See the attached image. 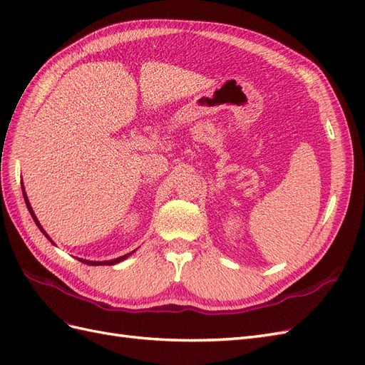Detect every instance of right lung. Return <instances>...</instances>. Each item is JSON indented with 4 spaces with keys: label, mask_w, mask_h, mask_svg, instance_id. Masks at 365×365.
<instances>
[{
    "label": "right lung",
    "mask_w": 365,
    "mask_h": 365,
    "mask_svg": "<svg viewBox=\"0 0 365 365\" xmlns=\"http://www.w3.org/2000/svg\"><path fill=\"white\" fill-rule=\"evenodd\" d=\"M21 187H23V195H24V201H26V205H27V208H29V212H30V215H31V217H33V220H35V224L38 225V228L41 230V233L46 236L53 245H56L54 244V242L51 240V237L46 233V230L42 228V225L39 224V220H38V217H36V215H35V212H33V208H31V205H30V201H29V197H27V193H26V187H24V184H23V181H21ZM137 250H134V251H130V252H128V254H125V256H120V257H117V259H111V260H102V262H98V260H86V259H77L79 262H82V263H86V264H90V267H101V264H108V267H111V264H115V263H120V262H123L125 259H128L129 256H132V254H134Z\"/></svg>",
    "instance_id": "obj_1"
}]
</instances>
